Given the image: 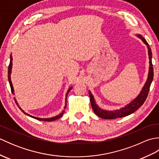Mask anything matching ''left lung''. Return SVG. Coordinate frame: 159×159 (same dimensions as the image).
I'll use <instances>...</instances> for the list:
<instances>
[{"label":"left lung","mask_w":159,"mask_h":159,"mask_svg":"<svg viewBox=\"0 0 159 159\" xmlns=\"http://www.w3.org/2000/svg\"><path fill=\"white\" fill-rule=\"evenodd\" d=\"M137 37H138L139 39H141L145 44L147 46L148 52V56H149V70H148V78L146 83H145L143 87L141 89L140 93L138 94V96L133 99V100L130 102L126 105L120 108V109H116L113 111H109L102 109L98 105L93 94L91 92V91L89 90V94L90 98V102L91 105L93 109V112L95 113L98 116L103 118V119L106 120H110V119H115V118L117 117H123L125 116H127L128 115L134 113V111H137L139 108H140L142 104L144 103L145 100H146V98L148 96V92H149L150 87L151 85V83L153 80V76H154V72H153V67L152 63V50L150 48L149 44L146 42V39L140 34H137Z\"/></svg>","instance_id":"8db88e82"}]
</instances>
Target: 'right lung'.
Wrapping results in <instances>:
<instances>
[{
  "label": "right lung",
  "mask_w": 159,
  "mask_h": 159,
  "mask_svg": "<svg viewBox=\"0 0 159 159\" xmlns=\"http://www.w3.org/2000/svg\"><path fill=\"white\" fill-rule=\"evenodd\" d=\"M12 61H13L12 54H11V55H10V63H9V67H8V80H9V83L10 87H11V93L13 94V95H15V93H14V89H13V87L11 80V70H12V66H13ZM72 87H70V88H69L68 89H67V93H66V100H65L66 102H65V106H64V109H66V106H67L66 102H67V94H68L69 92H70V91L71 89H72ZM14 100H15V102H16V104H17V105H18V107H19V109H20V110H21L24 113L26 114V115H27V116H29V117H33V118H34V119L39 120V121H55V120H57V119H59V118H60L61 117H62L63 113H64V112H65V111H64V109H63V110L61 111V112L59 115H57V116L52 117H48V118H40V117H35V116H31V115H29V114H28V113H26V112H25V111H23V110L21 109V108L20 107L19 104H18V102H17V100H16L15 97H14Z\"/></svg>",
  "instance_id": "1"
}]
</instances>
